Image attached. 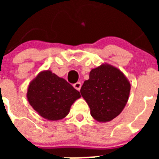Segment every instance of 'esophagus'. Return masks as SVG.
<instances>
[{"label":"esophagus","mask_w":159,"mask_h":159,"mask_svg":"<svg viewBox=\"0 0 159 159\" xmlns=\"http://www.w3.org/2000/svg\"><path fill=\"white\" fill-rule=\"evenodd\" d=\"M73 87H74V88H75L76 90L80 91V88H81V83H80V82L75 83V84H73Z\"/></svg>","instance_id":"esophagus-1"}]
</instances>
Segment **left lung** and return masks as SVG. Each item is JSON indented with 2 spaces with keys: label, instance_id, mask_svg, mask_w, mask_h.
<instances>
[{
  "label": "left lung",
  "instance_id": "8db88e82",
  "mask_svg": "<svg viewBox=\"0 0 159 159\" xmlns=\"http://www.w3.org/2000/svg\"><path fill=\"white\" fill-rule=\"evenodd\" d=\"M130 84L121 71L107 64L91 71L80 93L88 102L91 116L99 122H108L118 116L127 104Z\"/></svg>",
  "mask_w": 159,
  "mask_h": 159
}]
</instances>
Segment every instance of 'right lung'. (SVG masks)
I'll use <instances>...</instances> for the list:
<instances>
[{
    "label": "right lung",
    "mask_w": 159,
    "mask_h": 159,
    "mask_svg": "<svg viewBox=\"0 0 159 159\" xmlns=\"http://www.w3.org/2000/svg\"><path fill=\"white\" fill-rule=\"evenodd\" d=\"M27 97L31 106L40 116L49 120H59L68 114L80 94L65 80L45 71L30 83Z\"/></svg>",
    "instance_id": "right-lung-1"
}]
</instances>
